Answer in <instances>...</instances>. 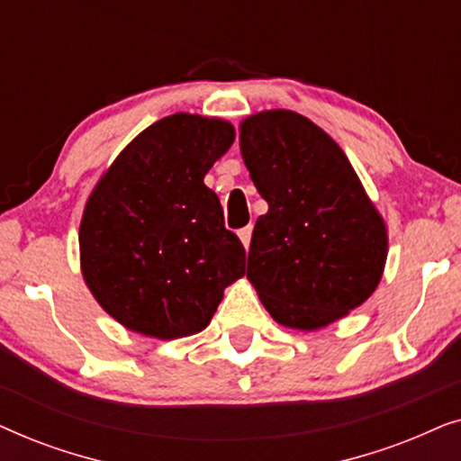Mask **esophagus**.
I'll return each mask as SVG.
<instances>
[{
    "mask_svg": "<svg viewBox=\"0 0 461 461\" xmlns=\"http://www.w3.org/2000/svg\"><path fill=\"white\" fill-rule=\"evenodd\" d=\"M251 232H254V226L248 224L245 229L239 230V239H241V243L245 245V249L249 248V241H251Z\"/></svg>",
    "mask_w": 461,
    "mask_h": 461,
    "instance_id": "esophagus-1",
    "label": "esophagus"
}]
</instances>
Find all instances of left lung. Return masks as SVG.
I'll return each instance as SVG.
<instances>
[{"mask_svg": "<svg viewBox=\"0 0 461 461\" xmlns=\"http://www.w3.org/2000/svg\"><path fill=\"white\" fill-rule=\"evenodd\" d=\"M241 155L268 212L248 279L276 323L317 330L361 306L382 279L386 226L342 149L294 111L241 123Z\"/></svg>", "mask_w": 461, "mask_h": 461, "instance_id": "8db88e82", "label": "left lung"}]
</instances>
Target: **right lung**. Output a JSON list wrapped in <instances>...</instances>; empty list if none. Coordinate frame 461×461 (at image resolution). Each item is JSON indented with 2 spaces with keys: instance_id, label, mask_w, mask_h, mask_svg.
I'll use <instances>...</instances> for the list:
<instances>
[{
  "instance_id": "obj_1",
  "label": "right lung",
  "mask_w": 461,
  "mask_h": 461,
  "mask_svg": "<svg viewBox=\"0 0 461 461\" xmlns=\"http://www.w3.org/2000/svg\"><path fill=\"white\" fill-rule=\"evenodd\" d=\"M232 140L230 123L178 113L134 138L94 188L79 229L81 270L128 330L193 336L245 275L243 243L203 185Z\"/></svg>"
}]
</instances>
